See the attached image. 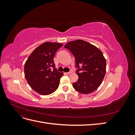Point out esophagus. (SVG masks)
Segmentation results:
<instances>
[{
	"label": "esophagus",
	"instance_id": "esophagus-1",
	"mask_svg": "<svg viewBox=\"0 0 135 135\" xmlns=\"http://www.w3.org/2000/svg\"><path fill=\"white\" fill-rule=\"evenodd\" d=\"M71 73H72V71H69V72H67V73H66V74H68V75H69V74H71Z\"/></svg>",
	"mask_w": 135,
	"mask_h": 135
}]
</instances>
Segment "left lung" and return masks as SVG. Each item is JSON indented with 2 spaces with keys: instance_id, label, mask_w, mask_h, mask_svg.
I'll list each match as a JSON object with an SVG mask.
<instances>
[{
  "instance_id": "left-lung-1",
  "label": "left lung",
  "mask_w": 135,
  "mask_h": 135,
  "mask_svg": "<svg viewBox=\"0 0 135 135\" xmlns=\"http://www.w3.org/2000/svg\"><path fill=\"white\" fill-rule=\"evenodd\" d=\"M64 47L75 57L76 73L79 78L73 83V87L83 94L95 91L101 85L106 73V60L103 53L96 46L82 40L69 42Z\"/></svg>"
}]
</instances>
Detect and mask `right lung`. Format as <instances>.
Wrapping results in <instances>:
<instances>
[{"label":"right lung","mask_w":135,"mask_h":135,"mask_svg":"<svg viewBox=\"0 0 135 135\" xmlns=\"http://www.w3.org/2000/svg\"><path fill=\"white\" fill-rule=\"evenodd\" d=\"M62 46L61 43H44L35 49L26 61L25 78L31 88L40 95H50L59 87L63 73L55 68L54 58Z\"/></svg>","instance_id":"1"}]
</instances>
